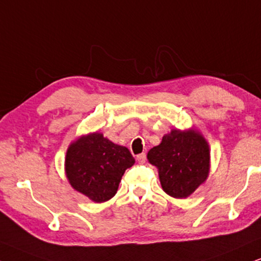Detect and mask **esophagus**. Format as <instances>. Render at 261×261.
Returning a JSON list of instances; mask_svg holds the SVG:
<instances>
[{
	"label": "esophagus",
	"instance_id": "obj_1",
	"mask_svg": "<svg viewBox=\"0 0 261 261\" xmlns=\"http://www.w3.org/2000/svg\"><path fill=\"white\" fill-rule=\"evenodd\" d=\"M136 160H137L140 164H143L144 161H146V154H144V153L138 154L137 156H136Z\"/></svg>",
	"mask_w": 261,
	"mask_h": 261
}]
</instances>
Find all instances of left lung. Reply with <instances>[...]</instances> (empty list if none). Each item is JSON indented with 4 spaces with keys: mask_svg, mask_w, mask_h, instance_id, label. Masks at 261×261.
<instances>
[{
    "mask_svg": "<svg viewBox=\"0 0 261 261\" xmlns=\"http://www.w3.org/2000/svg\"><path fill=\"white\" fill-rule=\"evenodd\" d=\"M147 158L156 166L165 193L176 199L191 195L210 173L208 143L199 131L191 128L165 135Z\"/></svg>",
    "mask_w": 261,
    "mask_h": 261,
    "instance_id": "1",
    "label": "left lung"
}]
</instances>
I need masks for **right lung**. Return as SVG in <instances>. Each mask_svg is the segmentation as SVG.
<instances>
[{
  "label": "right lung",
  "mask_w": 261,
  "mask_h": 261,
  "mask_svg": "<svg viewBox=\"0 0 261 261\" xmlns=\"http://www.w3.org/2000/svg\"><path fill=\"white\" fill-rule=\"evenodd\" d=\"M135 164L126 147L94 133L72 142L66 153V177L73 189L94 202H105L117 194L125 170Z\"/></svg>",
  "instance_id": "obj_1"
}]
</instances>
